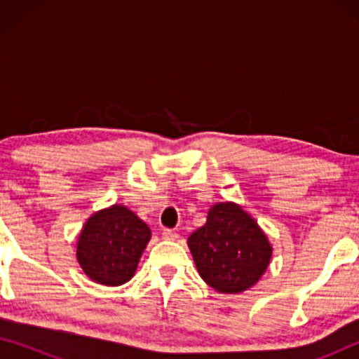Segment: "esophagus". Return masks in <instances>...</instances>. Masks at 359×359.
<instances>
[{
	"label": "esophagus",
	"instance_id": "obj_1",
	"mask_svg": "<svg viewBox=\"0 0 359 359\" xmlns=\"http://www.w3.org/2000/svg\"><path fill=\"white\" fill-rule=\"evenodd\" d=\"M161 237H163L165 240H176L180 237V235H178V232H175V230L165 229L163 232H161Z\"/></svg>",
	"mask_w": 359,
	"mask_h": 359
}]
</instances>
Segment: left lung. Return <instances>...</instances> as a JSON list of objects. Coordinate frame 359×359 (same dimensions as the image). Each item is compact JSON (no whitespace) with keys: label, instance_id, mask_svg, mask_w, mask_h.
I'll list each match as a JSON object with an SVG mask.
<instances>
[{"label":"left lung","instance_id":"8db88e82","mask_svg":"<svg viewBox=\"0 0 359 359\" xmlns=\"http://www.w3.org/2000/svg\"><path fill=\"white\" fill-rule=\"evenodd\" d=\"M188 247L199 276L222 294H240L255 286L273 255L257 220L232 201L209 209L205 224L189 235Z\"/></svg>","mask_w":359,"mask_h":359}]
</instances>
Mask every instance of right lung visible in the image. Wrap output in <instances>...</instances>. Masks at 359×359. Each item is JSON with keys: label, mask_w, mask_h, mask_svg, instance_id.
Masks as SVG:
<instances>
[{"label": "right lung", "mask_w": 359, "mask_h": 359, "mask_svg": "<svg viewBox=\"0 0 359 359\" xmlns=\"http://www.w3.org/2000/svg\"><path fill=\"white\" fill-rule=\"evenodd\" d=\"M151 230L122 204H112L86 219L76 237V259L83 273L102 286L130 281Z\"/></svg>", "instance_id": "right-lung-1"}]
</instances>
